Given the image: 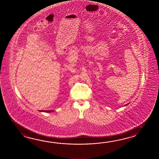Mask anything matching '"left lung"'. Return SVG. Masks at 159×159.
Here are the masks:
<instances>
[{
	"label": "left lung",
	"mask_w": 159,
	"mask_h": 159,
	"mask_svg": "<svg viewBox=\"0 0 159 159\" xmlns=\"http://www.w3.org/2000/svg\"><path fill=\"white\" fill-rule=\"evenodd\" d=\"M128 105V104H127V105H125V106H126V105Z\"/></svg>",
	"instance_id": "obj_1"
}]
</instances>
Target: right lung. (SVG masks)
I'll return each instance as SVG.
<instances>
[{
    "label": "right lung",
    "mask_w": 159,
    "mask_h": 159,
    "mask_svg": "<svg viewBox=\"0 0 159 159\" xmlns=\"http://www.w3.org/2000/svg\"><path fill=\"white\" fill-rule=\"evenodd\" d=\"M40 111L41 112H51L53 111V110H48V111H47V110H40Z\"/></svg>",
    "instance_id": "1"
}]
</instances>
